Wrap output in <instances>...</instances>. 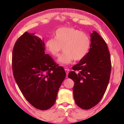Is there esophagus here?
I'll return each instance as SVG.
<instances>
[{
    "label": "esophagus",
    "mask_w": 124,
    "mask_h": 124,
    "mask_svg": "<svg viewBox=\"0 0 124 124\" xmlns=\"http://www.w3.org/2000/svg\"><path fill=\"white\" fill-rule=\"evenodd\" d=\"M69 70H68V69H65V72H66V74H67V76L68 75V73H69Z\"/></svg>",
    "instance_id": "obj_1"
}]
</instances>
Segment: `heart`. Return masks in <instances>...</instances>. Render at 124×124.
Segmentation results:
<instances>
[{
  "instance_id": "obj_1",
  "label": "heart",
  "mask_w": 124,
  "mask_h": 124,
  "mask_svg": "<svg viewBox=\"0 0 124 124\" xmlns=\"http://www.w3.org/2000/svg\"><path fill=\"white\" fill-rule=\"evenodd\" d=\"M91 40L86 33L72 27H62L55 32L54 39H49L45 48L53 56H59L63 47L64 52L57 62L61 65H68L75 61L83 59L90 48Z\"/></svg>"
}]
</instances>
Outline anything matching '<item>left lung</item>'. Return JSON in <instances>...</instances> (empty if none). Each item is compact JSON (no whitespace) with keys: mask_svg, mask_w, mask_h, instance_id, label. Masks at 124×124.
<instances>
[{"mask_svg":"<svg viewBox=\"0 0 124 124\" xmlns=\"http://www.w3.org/2000/svg\"><path fill=\"white\" fill-rule=\"evenodd\" d=\"M89 52L83 59L72 67L68 77L74 81L75 103L80 108L88 110L95 106L104 94L111 69L107 45L96 31L91 35ZM75 70L79 72L76 73Z\"/></svg>","mask_w":124,"mask_h":124,"instance_id":"obj_1","label":"left lung"}]
</instances>
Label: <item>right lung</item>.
I'll list each match as a JSON object with an SVG mask.
<instances>
[{
	"label": "right lung",
	"mask_w": 124,
	"mask_h": 124,
	"mask_svg": "<svg viewBox=\"0 0 124 124\" xmlns=\"http://www.w3.org/2000/svg\"><path fill=\"white\" fill-rule=\"evenodd\" d=\"M35 35L25 32L15 43L13 75L26 100L36 109L46 110L55 103L66 73L45 54L43 39Z\"/></svg>",
	"instance_id": "1"
}]
</instances>
